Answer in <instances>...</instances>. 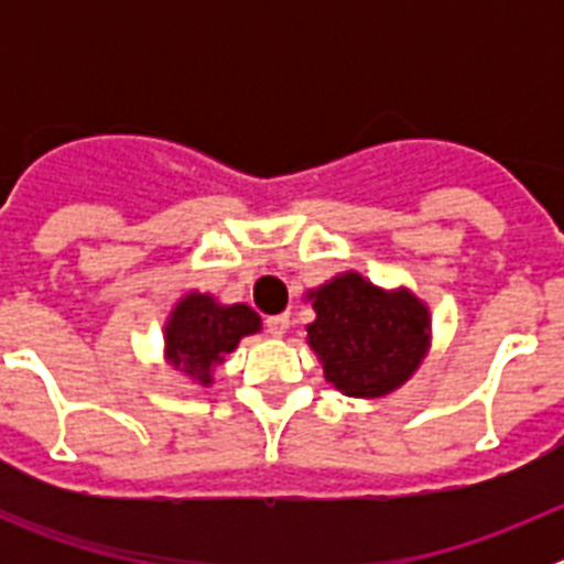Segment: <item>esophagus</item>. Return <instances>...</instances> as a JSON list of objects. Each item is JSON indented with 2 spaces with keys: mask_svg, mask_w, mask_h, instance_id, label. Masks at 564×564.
I'll return each instance as SVG.
<instances>
[{
  "mask_svg": "<svg viewBox=\"0 0 564 564\" xmlns=\"http://www.w3.org/2000/svg\"><path fill=\"white\" fill-rule=\"evenodd\" d=\"M265 327H268V333H271L273 338H282L288 333V327H291V316H288V313H279V316H271L265 322Z\"/></svg>",
  "mask_w": 564,
  "mask_h": 564,
  "instance_id": "esophagus-1",
  "label": "esophagus"
}]
</instances>
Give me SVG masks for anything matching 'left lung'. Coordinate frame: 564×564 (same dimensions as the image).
<instances>
[{
    "instance_id": "1",
    "label": "left lung",
    "mask_w": 564,
    "mask_h": 564,
    "mask_svg": "<svg viewBox=\"0 0 564 564\" xmlns=\"http://www.w3.org/2000/svg\"><path fill=\"white\" fill-rule=\"evenodd\" d=\"M305 299L316 311L307 344L341 395L383 398L410 381L432 347L430 305L410 288H378L341 271Z\"/></svg>"
}]
</instances>
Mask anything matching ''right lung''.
Here are the masks:
<instances>
[{"label": "right lung", "instance_id": "right-lung-1", "mask_svg": "<svg viewBox=\"0 0 564 564\" xmlns=\"http://www.w3.org/2000/svg\"><path fill=\"white\" fill-rule=\"evenodd\" d=\"M262 330L253 307L223 305L214 293L188 291L172 305L163 325V358L188 381L212 387L214 370L246 336Z\"/></svg>", "mask_w": 564, "mask_h": 564}]
</instances>
